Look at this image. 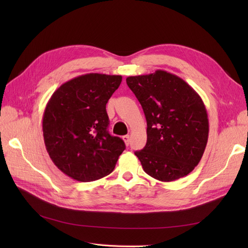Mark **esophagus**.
<instances>
[{"label": "esophagus", "mask_w": 248, "mask_h": 248, "mask_svg": "<svg viewBox=\"0 0 248 248\" xmlns=\"http://www.w3.org/2000/svg\"><path fill=\"white\" fill-rule=\"evenodd\" d=\"M122 139H123V140L125 141V144H126L127 146H128L129 142H130V137H129V136H124Z\"/></svg>", "instance_id": "34e87169"}]
</instances>
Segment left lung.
<instances>
[{
    "label": "left lung",
    "mask_w": 248,
    "mask_h": 248,
    "mask_svg": "<svg viewBox=\"0 0 248 248\" xmlns=\"http://www.w3.org/2000/svg\"><path fill=\"white\" fill-rule=\"evenodd\" d=\"M126 82L147 120V144L134 152L142 169L162 182L188 175L208 141V115L200 95L182 78L164 70L128 77Z\"/></svg>",
    "instance_id": "8db88e82"
}]
</instances>
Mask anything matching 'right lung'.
<instances>
[{
	"label": "right lung",
	"mask_w": 248,
	"mask_h": 248,
	"mask_svg": "<svg viewBox=\"0 0 248 248\" xmlns=\"http://www.w3.org/2000/svg\"><path fill=\"white\" fill-rule=\"evenodd\" d=\"M121 76L88 73L66 81L48 100L42 119L44 144L56 167L80 182H91L114 170L125 150L112 137L107 103Z\"/></svg>",
	"instance_id": "add662e5"
}]
</instances>
